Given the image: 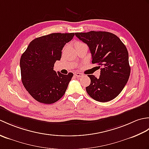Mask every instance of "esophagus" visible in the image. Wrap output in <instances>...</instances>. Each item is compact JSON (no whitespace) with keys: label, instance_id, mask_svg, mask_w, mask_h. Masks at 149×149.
<instances>
[{"label":"esophagus","instance_id":"1","mask_svg":"<svg viewBox=\"0 0 149 149\" xmlns=\"http://www.w3.org/2000/svg\"><path fill=\"white\" fill-rule=\"evenodd\" d=\"M75 76H76L77 77H81L83 76V74H81V73H79V72H75L74 73Z\"/></svg>","mask_w":149,"mask_h":149}]
</instances>
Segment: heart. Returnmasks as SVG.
<instances>
[{"label":"heart","instance_id":"heart-1","mask_svg":"<svg viewBox=\"0 0 149 149\" xmlns=\"http://www.w3.org/2000/svg\"><path fill=\"white\" fill-rule=\"evenodd\" d=\"M79 44H82V43H77L76 44H75V45H79Z\"/></svg>","mask_w":149,"mask_h":149}]
</instances>
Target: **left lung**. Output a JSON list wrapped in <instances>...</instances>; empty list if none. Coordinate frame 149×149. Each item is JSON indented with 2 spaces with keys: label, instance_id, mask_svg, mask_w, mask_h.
I'll list each match as a JSON object with an SVG mask.
<instances>
[{
  "label": "left lung",
  "instance_id": "obj_1",
  "mask_svg": "<svg viewBox=\"0 0 149 149\" xmlns=\"http://www.w3.org/2000/svg\"><path fill=\"white\" fill-rule=\"evenodd\" d=\"M89 47L92 63L100 68L99 77L88 75L91 83L88 94L97 101L106 102L115 99L127 84L131 72L127 48L115 34L106 31L75 33Z\"/></svg>",
  "mask_w": 149,
  "mask_h": 149
}]
</instances>
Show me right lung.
Returning <instances> with one entry per match:
<instances>
[{"label":"right lung","instance_id":"obj_1","mask_svg":"<svg viewBox=\"0 0 149 149\" xmlns=\"http://www.w3.org/2000/svg\"><path fill=\"white\" fill-rule=\"evenodd\" d=\"M74 33H52L33 40L20 61L22 82L29 93L38 102L53 104L64 95L74 74H62L54 70L61 50Z\"/></svg>","mask_w":149,"mask_h":149}]
</instances>
